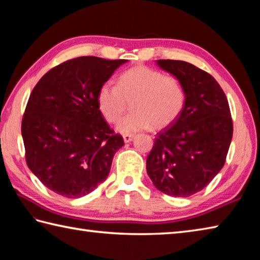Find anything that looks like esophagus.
<instances>
[{
  "label": "esophagus",
  "mask_w": 260,
  "mask_h": 260,
  "mask_svg": "<svg viewBox=\"0 0 260 260\" xmlns=\"http://www.w3.org/2000/svg\"><path fill=\"white\" fill-rule=\"evenodd\" d=\"M135 136L134 135H123V140H124V143H130L131 140L134 139Z\"/></svg>",
  "instance_id": "1"
}]
</instances>
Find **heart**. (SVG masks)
I'll list each match as a JSON object with an SVG mask.
<instances>
[{
  "label": "heart",
  "mask_w": 260,
  "mask_h": 260,
  "mask_svg": "<svg viewBox=\"0 0 260 260\" xmlns=\"http://www.w3.org/2000/svg\"><path fill=\"white\" fill-rule=\"evenodd\" d=\"M186 92L176 76L147 66L130 68L118 77L117 85L105 83L98 92V107L105 120L115 123L131 103L133 113L123 117L116 125L121 134L163 127L179 116L185 105Z\"/></svg>",
  "instance_id": "obj_1"
}]
</instances>
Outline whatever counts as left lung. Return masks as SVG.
Instances as JSON below:
<instances>
[{"label": "left lung", "mask_w": 260, "mask_h": 260, "mask_svg": "<svg viewBox=\"0 0 260 260\" xmlns=\"http://www.w3.org/2000/svg\"><path fill=\"white\" fill-rule=\"evenodd\" d=\"M156 65L181 81L186 98L179 116L156 135L147 174L162 193L188 198L225 165L233 136L229 102L218 82L192 63L160 59Z\"/></svg>", "instance_id": "left-lung-1"}]
</instances>
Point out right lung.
Masks as SVG:
<instances>
[{"label": "right lung", "instance_id": "add662e5", "mask_svg": "<svg viewBox=\"0 0 260 260\" xmlns=\"http://www.w3.org/2000/svg\"><path fill=\"white\" fill-rule=\"evenodd\" d=\"M127 60L79 57L42 76L21 122L26 162L45 187L77 199L106 180L124 143L98 107L100 86Z\"/></svg>", "mask_w": 260, "mask_h": 260}]
</instances>
